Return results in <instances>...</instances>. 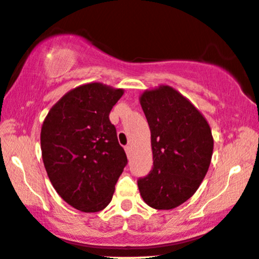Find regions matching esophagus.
Here are the masks:
<instances>
[{
  "instance_id": "1",
  "label": "esophagus",
  "mask_w": 259,
  "mask_h": 259,
  "mask_svg": "<svg viewBox=\"0 0 259 259\" xmlns=\"http://www.w3.org/2000/svg\"><path fill=\"white\" fill-rule=\"evenodd\" d=\"M124 149H125L127 155H130V153H132V146L127 145V146H125V148H124Z\"/></svg>"
}]
</instances>
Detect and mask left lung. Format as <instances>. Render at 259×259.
I'll return each instance as SVG.
<instances>
[{
    "label": "left lung",
    "mask_w": 259,
    "mask_h": 259,
    "mask_svg": "<svg viewBox=\"0 0 259 259\" xmlns=\"http://www.w3.org/2000/svg\"><path fill=\"white\" fill-rule=\"evenodd\" d=\"M140 104L150 129L153 168L137 182L149 207L175 209L197 191L211 161L214 139L204 116L167 84L146 90Z\"/></svg>",
    "instance_id": "1"
}]
</instances>
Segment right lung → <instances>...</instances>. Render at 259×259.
I'll use <instances>...</instances> for the list:
<instances>
[{
    "label": "right lung",
    "mask_w": 259,
    "mask_h": 259,
    "mask_svg": "<svg viewBox=\"0 0 259 259\" xmlns=\"http://www.w3.org/2000/svg\"><path fill=\"white\" fill-rule=\"evenodd\" d=\"M123 94V88L101 82L81 84L65 93L42 122L41 158L48 177L77 210L105 209L127 162L109 118Z\"/></svg>",
    "instance_id": "add662e5"
}]
</instances>
